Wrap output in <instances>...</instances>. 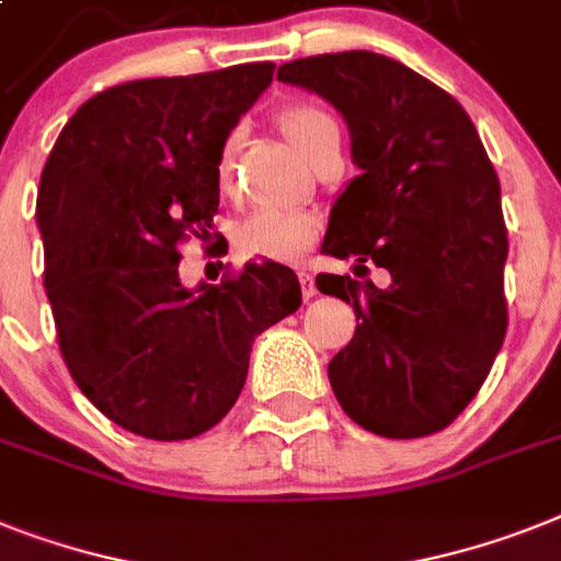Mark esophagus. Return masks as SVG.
<instances>
[{
    "label": "esophagus",
    "instance_id": "34e87169",
    "mask_svg": "<svg viewBox=\"0 0 561 561\" xmlns=\"http://www.w3.org/2000/svg\"><path fill=\"white\" fill-rule=\"evenodd\" d=\"M298 280H300V289H304V298H314V295H318V289H314V277H312V272H307V270H300L298 272Z\"/></svg>",
    "mask_w": 561,
    "mask_h": 561
}]
</instances>
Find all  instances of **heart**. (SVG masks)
<instances>
[{
    "label": "heart",
    "instance_id": "b5f03b06",
    "mask_svg": "<svg viewBox=\"0 0 561 561\" xmlns=\"http://www.w3.org/2000/svg\"><path fill=\"white\" fill-rule=\"evenodd\" d=\"M277 123L291 140V146L298 148L309 163L332 140H341L335 117L312 103L289 105V108L280 111ZM234 148H238V131L226 137L220 154H217V180L226 192H229L231 174H234ZM318 234H321V217L314 211H307V208H261L240 229V249L252 257L295 263L312 249Z\"/></svg>",
    "mask_w": 561,
    "mask_h": 561
}]
</instances>
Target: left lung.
<instances>
[{
	"instance_id": "8db88e82",
	"label": "left lung",
	"mask_w": 561,
	"mask_h": 561,
	"mask_svg": "<svg viewBox=\"0 0 561 561\" xmlns=\"http://www.w3.org/2000/svg\"><path fill=\"white\" fill-rule=\"evenodd\" d=\"M277 80L341 111L360 174L330 211L323 254L375 263L392 284L318 275L353 304V341L330 360L337 404L383 438L453 424L488 378L504 332L507 229L496 169L467 111L373 50L295 59Z\"/></svg>"
}]
</instances>
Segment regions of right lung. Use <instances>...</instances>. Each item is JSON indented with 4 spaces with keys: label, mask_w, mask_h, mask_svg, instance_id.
Instances as JSON below:
<instances>
[{
    "label": "right lung",
    "mask_w": 561,
    "mask_h": 561,
    "mask_svg": "<svg viewBox=\"0 0 561 561\" xmlns=\"http://www.w3.org/2000/svg\"><path fill=\"white\" fill-rule=\"evenodd\" d=\"M272 62L105 88L42 169L36 224L59 353L82 396L128 433L183 442L238 401L252 341L300 307L289 266L249 261L180 284L186 238L220 206L217 154L270 88Z\"/></svg>",
    "instance_id": "right-lung-1"
}]
</instances>
